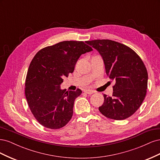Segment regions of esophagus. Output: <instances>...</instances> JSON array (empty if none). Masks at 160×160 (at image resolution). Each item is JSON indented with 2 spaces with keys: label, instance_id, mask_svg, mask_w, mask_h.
I'll return each instance as SVG.
<instances>
[{
  "label": "esophagus",
  "instance_id": "esophagus-1",
  "mask_svg": "<svg viewBox=\"0 0 160 160\" xmlns=\"http://www.w3.org/2000/svg\"><path fill=\"white\" fill-rule=\"evenodd\" d=\"M85 92L88 95H91V94H93L94 93V91L93 90H91V89H87V90L85 91Z\"/></svg>",
  "mask_w": 160,
  "mask_h": 160
}]
</instances>
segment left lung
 <instances>
[{"label":"left lung","instance_id":"1","mask_svg":"<svg viewBox=\"0 0 160 160\" xmlns=\"http://www.w3.org/2000/svg\"><path fill=\"white\" fill-rule=\"evenodd\" d=\"M102 57L106 74L115 83L113 95H103L99 108L106 118L123 120L132 116L146 98L148 75L140 57L130 47L109 39L87 41Z\"/></svg>","mask_w":160,"mask_h":160}]
</instances>
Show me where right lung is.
<instances>
[{"instance_id":"obj_1","label":"right lung","mask_w":160,"mask_h":160,"mask_svg":"<svg viewBox=\"0 0 160 160\" xmlns=\"http://www.w3.org/2000/svg\"><path fill=\"white\" fill-rule=\"evenodd\" d=\"M86 43L62 41L43 48L32 59L25 79V93L31 113L42 126L60 129L71 119L74 101L82 91L61 90L60 85L63 77L73 72L79 57L93 50Z\"/></svg>"}]
</instances>
